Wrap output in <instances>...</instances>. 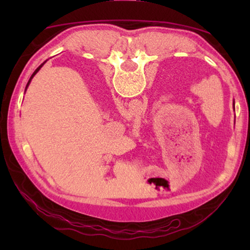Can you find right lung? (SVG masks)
Returning <instances> with one entry per match:
<instances>
[{
	"mask_svg": "<svg viewBox=\"0 0 250 250\" xmlns=\"http://www.w3.org/2000/svg\"><path fill=\"white\" fill-rule=\"evenodd\" d=\"M45 62H43V64H42V65H41V66H40V67H39V68H37V69H36V70H35V71H34V73H33V75H32V77H31V79H32V78H33V77H34V75H35V74H36V73H37V71H39V70H40V69H41V68H42V66H43V65H44V64H45ZM31 79H29V80H28V83H27V84H26V87H27V86H28V83H29V82H31Z\"/></svg>",
	"mask_w": 250,
	"mask_h": 250,
	"instance_id": "right-lung-1",
	"label": "right lung"
}]
</instances>
